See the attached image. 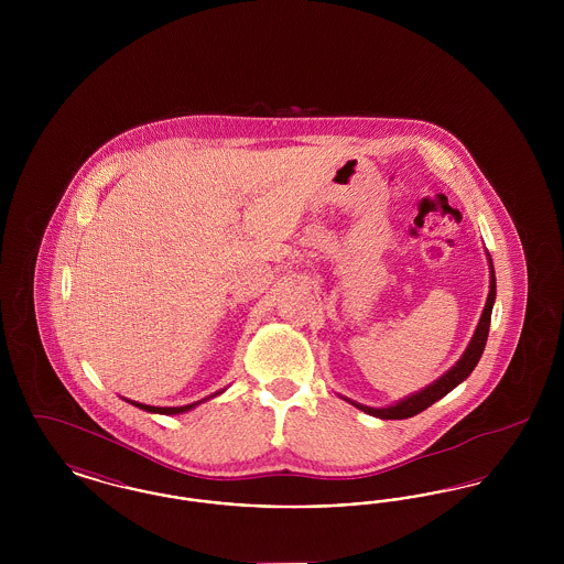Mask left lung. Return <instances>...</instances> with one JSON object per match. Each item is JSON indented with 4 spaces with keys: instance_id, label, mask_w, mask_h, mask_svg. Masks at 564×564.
<instances>
[{
    "instance_id": "obj_1",
    "label": "left lung",
    "mask_w": 564,
    "mask_h": 564,
    "mask_svg": "<svg viewBox=\"0 0 564 564\" xmlns=\"http://www.w3.org/2000/svg\"><path fill=\"white\" fill-rule=\"evenodd\" d=\"M488 264H490V290H488V297H486V306H484L482 317L480 323L474 332V338L469 343V347L463 352V357L456 361L455 366L446 372L444 376H440L435 382H431L430 387H425L423 391L400 400L395 405H389V408H370V405H364V403H352L355 408L364 410L366 414H372L376 419H384V421H402V419H410L423 410H427L431 403L442 400L444 395H448L456 384H460L467 376L474 372V368L478 366L480 357H482L484 347H486V338H488V329H490V315H492V304H495V295H497V283H495V269H492V260L488 256Z\"/></svg>"
}]
</instances>
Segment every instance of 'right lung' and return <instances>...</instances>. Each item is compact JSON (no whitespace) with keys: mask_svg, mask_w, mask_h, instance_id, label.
Segmentation results:
<instances>
[{"mask_svg":"<svg viewBox=\"0 0 564 564\" xmlns=\"http://www.w3.org/2000/svg\"><path fill=\"white\" fill-rule=\"evenodd\" d=\"M221 391H217L214 395H209V398H215V395H219ZM127 402H131V400H127ZM200 402H205V400H200ZM200 402L188 403V405H177V408H159V405H145V403L131 402L137 408H141V410H145V412H154V414H182V412H188L189 408H194V405H198Z\"/></svg>","mask_w":564,"mask_h":564,"instance_id":"add662e5","label":"right lung"}]
</instances>
